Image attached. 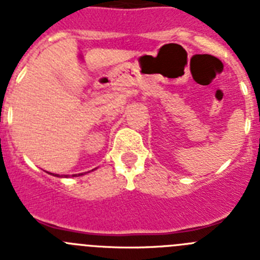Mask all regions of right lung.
Wrapping results in <instances>:
<instances>
[{
	"label": "right lung",
	"mask_w": 260,
	"mask_h": 260,
	"mask_svg": "<svg viewBox=\"0 0 260 260\" xmlns=\"http://www.w3.org/2000/svg\"><path fill=\"white\" fill-rule=\"evenodd\" d=\"M80 174H82V173H80ZM80 174H78V176H80ZM53 176H54V174H53ZM73 176H77V174H73Z\"/></svg>",
	"instance_id": "add662e5"
}]
</instances>
